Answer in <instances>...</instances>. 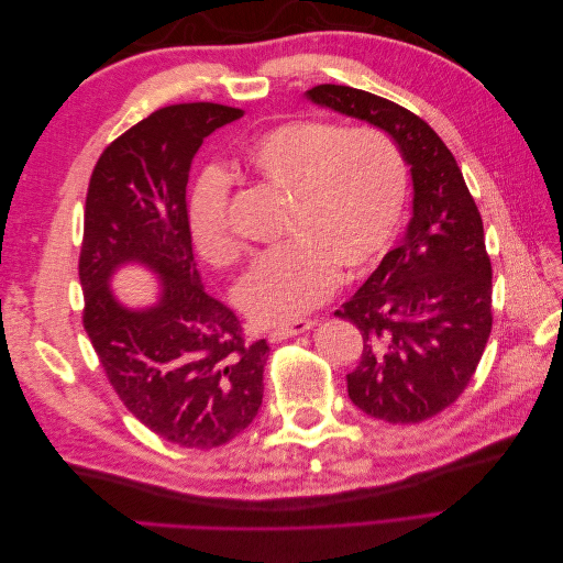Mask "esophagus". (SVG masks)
<instances>
[{
    "label": "esophagus",
    "instance_id": "34e87169",
    "mask_svg": "<svg viewBox=\"0 0 563 563\" xmlns=\"http://www.w3.org/2000/svg\"><path fill=\"white\" fill-rule=\"evenodd\" d=\"M314 323H317V321H312V319L291 321V323H286V327H279V329H275V331H269L267 338L272 340V343H282V340H286V338H294V335H300V333H305V331H310V329L314 327Z\"/></svg>",
    "mask_w": 563,
    "mask_h": 563
}]
</instances>
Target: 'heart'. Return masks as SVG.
I'll list each match as a JSON object with an SVG mask.
<instances>
[{
	"label": "heart",
	"mask_w": 563,
	"mask_h": 563,
	"mask_svg": "<svg viewBox=\"0 0 563 563\" xmlns=\"http://www.w3.org/2000/svg\"><path fill=\"white\" fill-rule=\"evenodd\" d=\"M244 166L288 195L282 249L261 255L236 286L240 308L263 327L314 310L338 286L380 261L401 223L408 174L399 147L378 129H345L294 119L267 129L244 150ZM218 178L197 192L190 230L201 258L230 267L242 244L228 225Z\"/></svg>",
	"instance_id": "b5f03b06"
}]
</instances>
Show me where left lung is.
Segmentation results:
<instances>
[{
	"label": "left lung",
	"instance_id": "obj_1",
	"mask_svg": "<svg viewBox=\"0 0 563 563\" xmlns=\"http://www.w3.org/2000/svg\"><path fill=\"white\" fill-rule=\"evenodd\" d=\"M312 103L385 131L411 166L413 218L366 284L335 317L362 331L347 395L371 418L422 422L472 380L488 343L490 258L463 172L434 129L387 98L319 84Z\"/></svg>",
	"mask_w": 563,
	"mask_h": 563
}]
</instances>
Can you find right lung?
I'll list each match as a JSON object with an SVG mask.
<instances>
[{"label": "right lung", "instance_id": "1", "mask_svg": "<svg viewBox=\"0 0 563 563\" xmlns=\"http://www.w3.org/2000/svg\"><path fill=\"white\" fill-rule=\"evenodd\" d=\"M244 112L168 106L114 139L89 180L79 282L84 329L117 397L150 432L183 449H216L263 404L265 340L203 291L187 218V176L203 139ZM124 262L163 279L152 309L129 311L109 288Z\"/></svg>", "mask_w": 563, "mask_h": 563}]
</instances>
